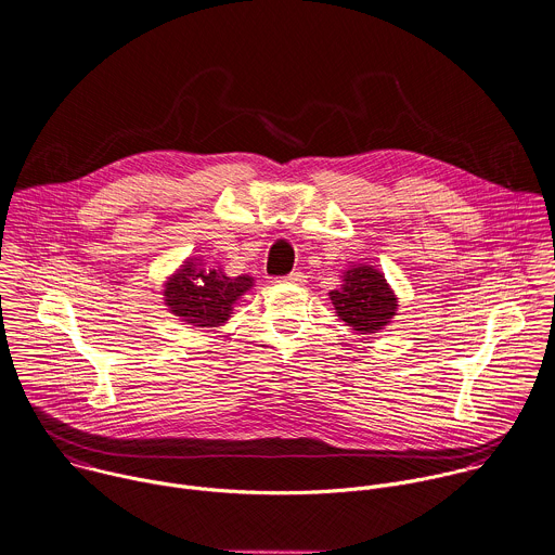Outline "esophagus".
Wrapping results in <instances>:
<instances>
[{"instance_id": "esophagus-1", "label": "esophagus", "mask_w": 555, "mask_h": 555, "mask_svg": "<svg viewBox=\"0 0 555 555\" xmlns=\"http://www.w3.org/2000/svg\"><path fill=\"white\" fill-rule=\"evenodd\" d=\"M283 281H285V283H294V285H302V283L307 281V276H305L302 272H292V274H287Z\"/></svg>"}]
</instances>
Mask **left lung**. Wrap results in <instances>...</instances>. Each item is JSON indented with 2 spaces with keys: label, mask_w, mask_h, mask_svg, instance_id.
<instances>
[{
  "label": "left lung",
  "mask_w": 555,
  "mask_h": 555,
  "mask_svg": "<svg viewBox=\"0 0 555 555\" xmlns=\"http://www.w3.org/2000/svg\"><path fill=\"white\" fill-rule=\"evenodd\" d=\"M337 315L359 333H376L391 322L398 300L385 276L372 266H354L344 274V285L331 292Z\"/></svg>",
  "instance_id": "1"
}]
</instances>
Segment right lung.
Returning a JSON list of instances; mask_svg holds the SVG:
<instances>
[{"mask_svg": "<svg viewBox=\"0 0 555 555\" xmlns=\"http://www.w3.org/2000/svg\"><path fill=\"white\" fill-rule=\"evenodd\" d=\"M253 287V279L224 276L214 268H203L196 261H185V266L172 274L166 283L164 298L175 315L194 326H220L235 300Z\"/></svg>", "mask_w": 555, "mask_h": 555, "instance_id": "1", "label": "right lung"}]
</instances>
